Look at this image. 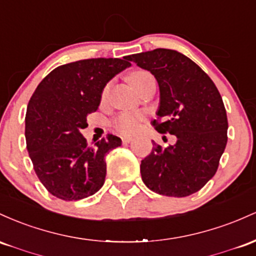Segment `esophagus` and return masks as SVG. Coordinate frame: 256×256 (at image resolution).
Here are the masks:
<instances>
[{
	"instance_id": "34e87169",
	"label": "esophagus",
	"mask_w": 256,
	"mask_h": 256,
	"mask_svg": "<svg viewBox=\"0 0 256 256\" xmlns=\"http://www.w3.org/2000/svg\"><path fill=\"white\" fill-rule=\"evenodd\" d=\"M132 142H133V138H132V136H123L122 138V142L123 144H129Z\"/></svg>"
}]
</instances>
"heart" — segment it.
<instances>
[{"label": "heart", "instance_id": "b5f03b06", "mask_svg": "<svg viewBox=\"0 0 256 256\" xmlns=\"http://www.w3.org/2000/svg\"><path fill=\"white\" fill-rule=\"evenodd\" d=\"M148 72L142 70H136L130 72L127 76L128 82L130 83L132 86L136 83L138 80L142 78V76L148 74ZM108 88H110V84H108L102 90V98L106 96L108 94ZM144 120V117L142 114H138V112H124V114H120L116 120H114V127L116 130H118L120 133L126 134V136H129V134H133L142 127V123Z\"/></svg>", "mask_w": 256, "mask_h": 256}]
</instances>
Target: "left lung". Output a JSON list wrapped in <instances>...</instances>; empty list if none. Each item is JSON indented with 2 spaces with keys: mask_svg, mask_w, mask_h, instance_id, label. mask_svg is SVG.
<instances>
[{
  "mask_svg": "<svg viewBox=\"0 0 256 256\" xmlns=\"http://www.w3.org/2000/svg\"><path fill=\"white\" fill-rule=\"evenodd\" d=\"M128 58L158 82V120L152 124L176 136L168 148L152 142L140 164L142 182L163 196H190L214 176L225 151L228 123L222 98L210 77L179 52L157 48Z\"/></svg>",
  "mask_w": 256,
  "mask_h": 256,
  "instance_id": "left-lung-1",
  "label": "left lung"
}]
</instances>
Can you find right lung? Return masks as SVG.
Segmentation results:
<instances>
[{
  "mask_svg": "<svg viewBox=\"0 0 256 256\" xmlns=\"http://www.w3.org/2000/svg\"><path fill=\"white\" fill-rule=\"evenodd\" d=\"M132 64L124 56L60 65L37 86L25 116V138L35 173L50 194L64 200L90 197L105 182L108 152L122 140L108 134L88 146L81 129L99 108L106 83Z\"/></svg>",
  "mask_w": 256,
  "mask_h": 256,
  "instance_id": "add662e5",
  "label": "right lung"
}]
</instances>
